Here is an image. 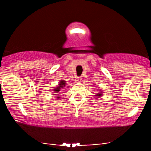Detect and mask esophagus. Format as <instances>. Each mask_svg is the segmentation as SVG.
I'll list each match as a JSON object with an SVG mask.
<instances>
[{
  "instance_id": "esophagus-1",
  "label": "esophagus",
  "mask_w": 151,
  "mask_h": 151,
  "mask_svg": "<svg viewBox=\"0 0 151 151\" xmlns=\"http://www.w3.org/2000/svg\"><path fill=\"white\" fill-rule=\"evenodd\" d=\"M81 80H82V78H81V77H78V78H77V81H78V82H81Z\"/></svg>"
}]
</instances>
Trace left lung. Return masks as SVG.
<instances>
[{
	"instance_id": "8db88e82",
	"label": "left lung",
	"mask_w": 151,
	"mask_h": 151,
	"mask_svg": "<svg viewBox=\"0 0 151 151\" xmlns=\"http://www.w3.org/2000/svg\"><path fill=\"white\" fill-rule=\"evenodd\" d=\"M101 95H102V92H101V91H99V92L97 94L95 95V96H96V97H99V96H101Z\"/></svg>"
}]
</instances>
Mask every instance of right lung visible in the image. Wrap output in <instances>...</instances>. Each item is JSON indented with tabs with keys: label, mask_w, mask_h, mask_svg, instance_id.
I'll use <instances>...</instances> for the list:
<instances>
[{
	"label": "right lung",
	"mask_w": 151,
	"mask_h": 151,
	"mask_svg": "<svg viewBox=\"0 0 151 151\" xmlns=\"http://www.w3.org/2000/svg\"><path fill=\"white\" fill-rule=\"evenodd\" d=\"M65 84H66V81L62 80H62L60 81V82H59V85L57 86L56 88H55V89L53 90V91H55V92H56V93H58L59 91H60V89H62L63 87H65ZM57 98L60 99V96H57Z\"/></svg>",
	"instance_id": "right-lung-1"
}]
</instances>
